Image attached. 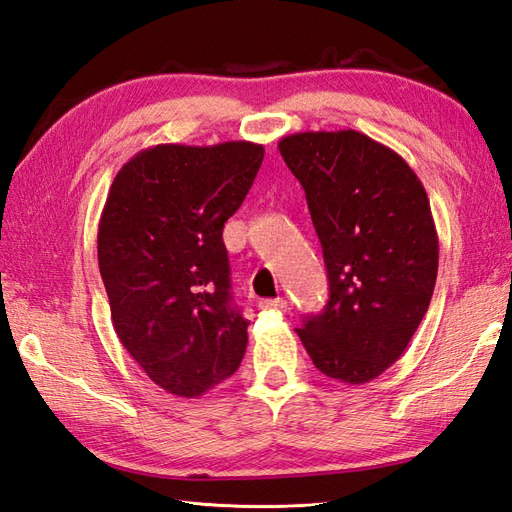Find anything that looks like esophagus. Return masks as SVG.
Masks as SVG:
<instances>
[{
	"label": "esophagus",
	"instance_id": "esophagus-1",
	"mask_svg": "<svg viewBox=\"0 0 512 512\" xmlns=\"http://www.w3.org/2000/svg\"><path fill=\"white\" fill-rule=\"evenodd\" d=\"M260 309H269V311H285L287 309V300L276 298V300H263L260 302Z\"/></svg>",
	"mask_w": 512,
	"mask_h": 512
}]
</instances>
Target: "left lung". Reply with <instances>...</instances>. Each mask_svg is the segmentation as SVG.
<instances>
[{"instance_id": "obj_1", "label": "left lung", "mask_w": 512, "mask_h": 512, "mask_svg": "<svg viewBox=\"0 0 512 512\" xmlns=\"http://www.w3.org/2000/svg\"><path fill=\"white\" fill-rule=\"evenodd\" d=\"M322 243L328 302L298 328L315 368L361 385L403 355L438 276L427 192L399 153L359 131H304L278 142Z\"/></svg>"}]
</instances>
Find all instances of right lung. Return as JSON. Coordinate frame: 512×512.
Segmentation results:
<instances>
[{"label": "right lung", "instance_id": "add662e5", "mask_svg": "<svg viewBox=\"0 0 512 512\" xmlns=\"http://www.w3.org/2000/svg\"><path fill=\"white\" fill-rule=\"evenodd\" d=\"M263 144H157L124 164L98 225V267L122 346L153 383L197 399L238 370L247 320L232 302L223 225Z\"/></svg>", "mask_w": 512, "mask_h": 512}]
</instances>
